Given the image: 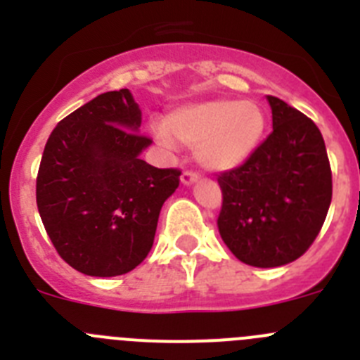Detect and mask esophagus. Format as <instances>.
<instances>
[{
	"label": "esophagus",
	"mask_w": 360,
	"mask_h": 360,
	"mask_svg": "<svg viewBox=\"0 0 360 360\" xmlns=\"http://www.w3.org/2000/svg\"><path fill=\"white\" fill-rule=\"evenodd\" d=\"M180 182H182V186H186V187L195 186V184L198 182V174L191 173V171H186V173L180 176Z\"/></svg>",
	"instance_id": "34e87169"
}]
</instances>
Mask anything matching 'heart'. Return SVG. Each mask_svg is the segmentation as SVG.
I'll return each mask as SVG.
<instances>
[{
  "label": "heart",
  "mask_w": 360,
  "mask_h": 360,
  "mask_svg": "<svg viewBox=\"0 0 360 360\" xmlns=\"http://www.w3.org/2000/svg\"><path fill=\"white\" fill-rule=\"evenodd\" d=\"M265 129V110L256 101L209 98L176 108L155 131L165 146L195 148L203 169L227 173L252 157Z\"/></svg>",
  "instance_id": "1"
}]
</instances>
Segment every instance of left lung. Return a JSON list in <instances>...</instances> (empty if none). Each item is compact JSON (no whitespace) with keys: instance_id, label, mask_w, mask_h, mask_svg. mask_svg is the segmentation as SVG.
<instances>
[{"instance_id":"8db88e82","label":"left lung","mask_w":360,"mask_h":360,"mask_svg":"<svg viewBox=\"0 0 360 360\" xmlns=\"http://www.w3.org/2000/svg\"><path fill=\"white\" fill-rule=\"evenodd\" d=\"M272 133L218 184L219 236L250 266L295 262L314 243L332 202V171L319 128L285 101L266 95Z\"/></svg>"}]
</instances>
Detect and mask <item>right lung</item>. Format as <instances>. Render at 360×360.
<instances>
[{
    "instance_id": "right-lung-1",
    "label": "right lung",
    "mask_w": 360,
    "mask_h": 360,
    "mask_svg": "<svg viewBox=\"0 0 360 360\" xmlns=\"http://www.w3.org/2000/svg\"><path fill=\"white\" fill-rule=\"evenodd\" d=\"M128 88L97 95L57 124L37 173L39 216L59 256L86 276L113 278L144 262L178 169L141 158L151 141Z\"/></svg>"
}]
</instances>
